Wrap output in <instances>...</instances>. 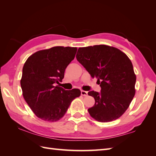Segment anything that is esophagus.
<instances>
[{"instance_id":"esophagus-1","label":"esophagus","mask_w":156,"mask_h":156,"mask_svg":"<svg viewBox=\"0 0 156 156\" xmlns=\"http://www.w3.org/2000/svg\"><path fill=\"white\" fill-rule=\"evenodd\" d=\"M81 94L82 96H84V97H87L88 95V92L84 91V90H81Z\"/></svg>"}]
</instances>
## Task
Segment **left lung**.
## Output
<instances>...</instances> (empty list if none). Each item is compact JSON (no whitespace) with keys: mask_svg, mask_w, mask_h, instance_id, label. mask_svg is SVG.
Returning a JSON list of instances; mask_svg holds the SVG:
<instances>
[{"mask_svg":"<svg viewBox=\"0 0 156 156\" xmlns=\"http://www.w3.org/2000/svg\"><path fill=\"white\" fill-rule=\"evenodd\" d=\"M76 59L101 87L100 93L88 92L95 100L89 114L102 122L120 117L135 94L136 76L130 59L120 49L106 45L80 48Z\"/></svg>","mask_w":156,"mask_h":156,"instance_id":"left-lung-1","label":"left lung"}]
</instances>
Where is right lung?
Returning a JSON list of instances; mask_svg holds the SVG:
<instances>
[{
  "label": "right lung",
  "mask_w": 156,
  "mask_h": 156,
  "mask_svg": "<svg viewBox=\"0 0 156 156\" xmlns=\"http://www.w3.org/2000/svg\"><path fill=\"white\" fill-rule=\"evenodd\" d=\"M77 48L55 46L34 53L23 68L21 87L25 101L35 115L49 122L59 121L72 101L80 96L79 89L65 90L55 86L64 77L66 67Z\"/></svg>",
  "instance_id": "obj_1"
}]
</instances>
